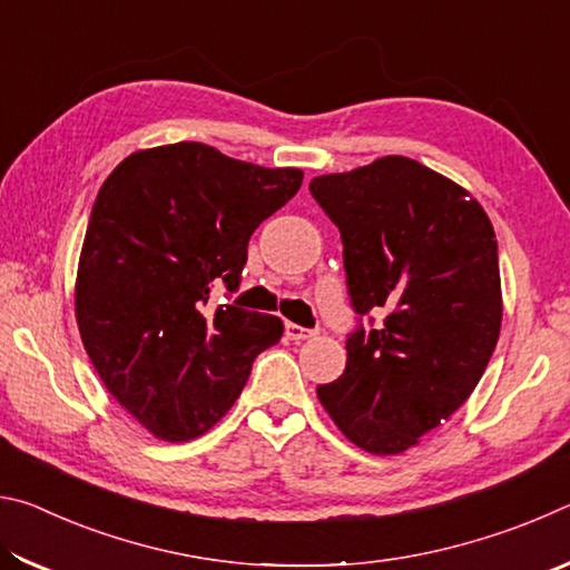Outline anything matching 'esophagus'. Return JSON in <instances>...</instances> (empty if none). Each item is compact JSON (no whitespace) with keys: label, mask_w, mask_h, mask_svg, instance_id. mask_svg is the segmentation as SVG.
Instances as JSON below:
<instances>
[{"label":"esophagus","mask_w":570,"mask_h":570,"mask_svg":"<svg viewBox=\"0 0 570 570\" xmlns=\"http://www.w3.org/2000/svg\"><path fill=\"white\" fill-rule=\"evenodd\" d=\"M286 336H288V340H292V342H304V340H312L314 332H312V330H304V326L288 322V324H286Z\"/></svg>","instance_id":"esophagus-1"}]
</instances>
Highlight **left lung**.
Segmentation results:
<instances>
[{
    "label": "left lung",
    "mask_w": 570,
    "mask_h": 570,
    "mask_svg": "<svg viewBox=\"0 0 570 570\" xmlns=\"http://www.w3.org/2000/svg\"><path fill=\"white\" fill-rule=\"evenodd\" d=\"M340 226L356 314L390 308L346 340V370L316 397L342 435L400 455L445 422L485 372L503 324L498 240L455 180L404 156L312 180Z\"/></svg>",
    "instance_id": "obj_1"
}]
</instances>
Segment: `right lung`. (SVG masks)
Returning <instances> with one entry per match:
<instances>
[{
    "instance_id": "obj_1",
    "label": "right lung",
    "mask_w": 570,
    "mask_h": 570,
    "mask_svg": "<svg viewBox=\"0 0 570 570\" xmlns=\"http://www.w3.org/2000/svg\"><path fill=\"white\" fill-rule=\"evenodd\" d=\"M204 142L135 150L105 178L85 230L75 320L95 372L153 438L186 442L234 407L278 316L208 306L236 292L248 238L302 188Z\"/></svg>"
}]
</instances>
